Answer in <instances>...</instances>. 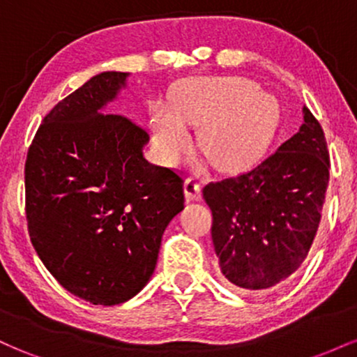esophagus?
Here are the masks:
<instances>
[{
    "instance_id": "1",
    "label": "esophagus",
    "mask_w": 357,
    "mask_h": 357,
    "mask_svg": "<svg viewBox=\"0 0 357 357\" xmlns=\"http://www.w3.org/2000/svg\"><path fill=\"white\" fill-rule=\"evenodd\" d=\"M184 195H186L188 202H199L202 199V186L196 179H186L184 181Z\"/></svg>"
}]
</instances>
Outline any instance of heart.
Returning <instances> with one entry per match:
<instances>
[{
  "label": "heart",
  "instance_id": "obj_1",
  "mask_svg": "<svg viewBox=\"0 0 357 357\" xmlns=\"http://www.w3.org/2000/svg\"><path fill=\"white\" fill-rule=\"evenodd\" d=\"M275 96L257 89L241 77L203 79L184 84L176 92L173 110L158 107L153 136L159 154L176 162L190 151L188 126L203 127L202 147L221 171H238L265 151L278 124Z\"/></svg>",
  "mask_w": 357,
  "mask_h": 357
}]
</instances>
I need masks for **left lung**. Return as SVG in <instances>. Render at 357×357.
I'll use <instances>...</instances> for the list:
<instances>
[{
	"mask_svg": "<svg viewBox=\"0 0 357 357\" xmlns=\"http://www.w3.org/2000/svg\"><path fill=\"white\" fill-rule=\"evenodd\" d=\"M297 134L252 171L210 183L211 238L220 272L241 290H261L301 267L317 233L329 184V151L309 109Z\"/></svg>",
	"mask_w": 357,
	"mask_h": 357,
	"instance_id": "1",
	"label": "left lung"
}]
</instances>
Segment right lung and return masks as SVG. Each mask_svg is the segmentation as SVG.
<instances>
[{
  "label": "right lung",
  "instance_id": "1",
  "mask_svg": "<svg viewBox=\"0 0 357 357\" xmlns=\"http://www.w3.org/2000/svg\"><path fill=\"white\" fill-rule=\"evenodd\" d=\"M127 77L102 72L59 102L24 165L31 243L56 282L93 305L144 289L162 233L184 208L183 179L144 158L146 130L104 114Z\"/></svg>",
  "mask_w": 357,
  "mask_h": 357
}]
</instances>
